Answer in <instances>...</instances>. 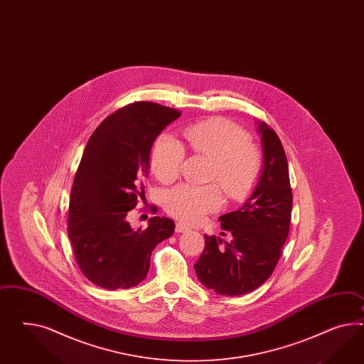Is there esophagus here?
<instances>
[{"instance_id": "34e87169", "label": "esophagus", "mask_w": 364, "mask_h": 364, "mask_svg": "<svg viewBox=\"0 0 364 364\" xmlns=\"http://www.w3.org/2000/svg\"><path fill=\"white\" fill-rule=\"evenodd\" d=\"M189 230V226L183 224V223H176V232L177 233H184Z\"/></svg>"}]
</instances>
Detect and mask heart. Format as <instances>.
Wrapping results in <instances>:
<instances>
[{
    "mask_svg": "<svg viewBox=\"0 0 364 364\" xmlns=\"http://www.w3.org/2000/svg\"><path fill=\"white\" fill-rule=\"evenodd\" d=\"M188 148L198 156L210 159L208 180L217 181L230 200H240L256 186L262 171V154L249 140L245 129L226 119H208L183 129ZM186 157L184 146L169 135L157 139L149 164L161 183L175 181ZM223 197L217 184H181L168 191L164 208L171 216L196 224L217 210Z\"/></svg>",
    "mask_w": 364,
    "mask_h": 364,
    "instance_id": "1",
    "label": "heart"
}]
</instances>
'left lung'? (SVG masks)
<instances>
[{
  "instance_id": "8db88e82",
  "label": "left lung",
  "mask_w": 364,
  "mask_h": 364,
  "mask_svg": "<svg viewBox=\"0 0 364 364\" xmlns=\"http://www.w3.org/2000/svg\"><path fill=\"white\" fill-rule=\"evenodd\" d=\"M264 168L252 196L238 210L220 217L224 242L205 235V247L195 264L200 282L221 295H244L273 274L290 229L293 193L285 149L273 128L258 123Z\"/></svg>"
}]
</instances>
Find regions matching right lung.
Returning <instances> with one entry per match:
<instances>
[{
	"label": "right lung",
	"instance_id": "1",
	"mask_svg": "<svg viewBox=\"0 0 364 364\" xmlns=\"http://www.w3.org/2000/svg\"><path fill=\"white\" fill-rule=\"evenodd\" d=\"M180 115L175 108L135 102L105 119L89 139L70 195L68 235L80 272L94 285H139L154 249L172 236L171 218L151 217L146 229H134L127 213L144 196L155 139Z\"/></svg>",
	"mask_w": 364,
	"mask_h": 364
}]
</instances>
